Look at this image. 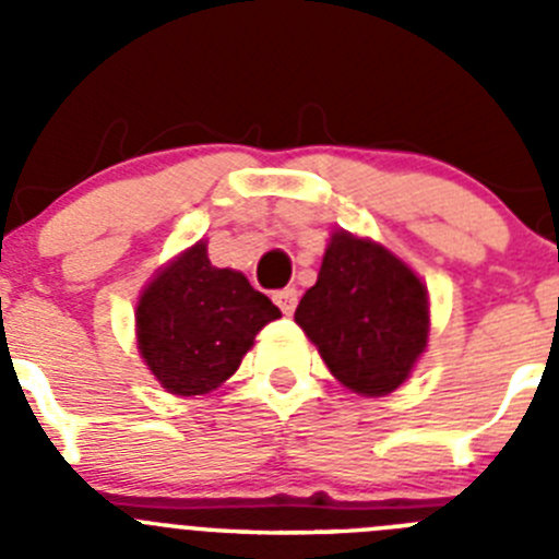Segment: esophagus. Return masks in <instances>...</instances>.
Segmentation results:
<instances>
[{"label": "esophagus", "mask_w": 559, "mask_h": 559, "mask_svg": "<svg viewBox=\"0 0 559 559\" xmlns=\"http://www.w3.org/2000/svg\"><path fill=\"white\" fill-rule=\"evenodd\" d=\"M274 302L276 308L283 310L285 316H290L296 310V302H299V294H296V288H283V290H276L274 294Z\"/></svg>", "instance_id": "esophagus-1"}]
</instances>
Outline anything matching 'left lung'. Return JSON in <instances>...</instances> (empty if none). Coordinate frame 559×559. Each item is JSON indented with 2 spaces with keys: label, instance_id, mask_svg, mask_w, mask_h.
I'll return each instance as SVG.
<instances>
[{
  "label": "left lung",
  "instance_id": "8db88e82",
  "mask_svg": "<svg viewBox=\"0 0 559 559\" xmlns=\"http://www.w3.org/2000/svg\"><path fill=\"white\" fill-rule=\"evenodd\" d=\"M296 324L335 380L355 394L383 397L412 374L428 347V290L386 246L338 229L324 249Z\"/></svg>",
  "mask_w": 559,
  "mask_h": 559
}]
</instances>
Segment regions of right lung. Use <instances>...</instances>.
<instances>
[{"mask_svg": "<svg viewBox=\"0 0 559 559\" xmlns=\"http://www.w3.org/2000/svg\"><path fill=\"white\" fill-rule=\"evenodd\" d=\"M280 308L240 271L215 269L199 240L153 276L136 302V344L153 378L179 397L206 394L237 372Z\"/></svg>", "mask_w": 559, "mask_h": 559, "instance_id": "1", "label": "right lung"}]
</instances>
